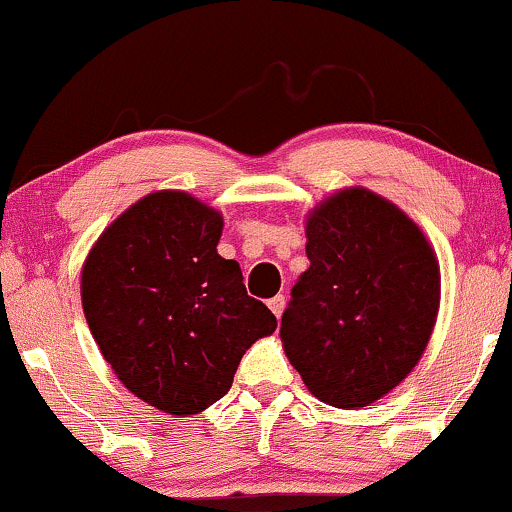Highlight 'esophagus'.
Masks as SVG:
<instances>
[{"mask_svg":"<svg viewBox=\"0 0 512 512\" xmlns=\"http://www.w3.org/2000/svg\"><path fill=\"white\" fill-rule=\"evenodd\" d=\"M269 309H271V312H274L276 319H281L283 309H286V297H283V295L271 297V300H269Z\"/></svg>","mask_w":512,"mask_h":512,"instance_id":"34e87169","label":"esophagus"}]
</instances>
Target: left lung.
<instances>
[{"label": "left lung", "instance_id": "8db88e82", "mask_svg": "<svg viewBox=\"0 0 512 512\" xmlns=\"http://www.w3.org/2000/svg\"><path fill=\"white\" fill-rule=\"evenodd\" d=\"M307 257L281 319L290 364L326 404H373L411 373L435 328V252L397 205L347 189L309 215Z\"/></svg>", "mask_w": 512, "mask_h": 512}]
</instances>
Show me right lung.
Instances as JSON below:
<instances>
[{
	"label": "right lung",
	"instance_id": "1",
	"mask_svg": "<svg viewBox=\"0 0 512 512\" xmlns=\"http://www.w3.org/2000/svg\"><path fill=\"white\" fill-rule=\"evenodd\" d=\"M219 212L189 193L141 198L103 231L82 269V307L129 392L172 416L222 399L245 349L276 331L236 260L217 255Z\"/></svg>",
	"mask_w": 512,
	"mask_h": 512
}]
</instances>
